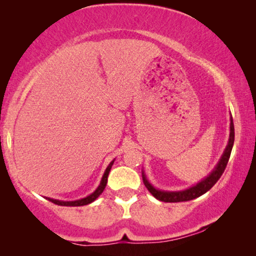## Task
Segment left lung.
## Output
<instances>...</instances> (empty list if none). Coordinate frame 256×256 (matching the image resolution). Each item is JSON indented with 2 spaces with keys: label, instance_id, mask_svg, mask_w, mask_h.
<instances>
[{
  "label": "left lung",
  "instance_id": "8db88e82",
  "mask_svg": "<svg viewBox=\"0 0 256 256\" xmlns=\"http://www.w3.org/2000/svg\"><path fill=\"white\" fill-rule=\"evenodd\" d=\"M233 143H234V124H233V118H230V138H228V143H227L225 152H224L222 158L216 164L214 169L211 174H208V177L204 178L202 182H199L198 184L194 185V186L186 188V190L183 191H162V190H157L152 186V184L149 183V180H146L144 171H142V178H143V183H144L146 188H148V191L152 194L154 197L156 199H158L160 202H188V200H192V199L200 197L202 194H204L208 192L210 188H211L213 185H214L220 177L224 171L226 169L227 163H228L230 152H232V148H233Z\"/></svg>",
  "mask_w": 256,
  "mask_h": 256
}]
</instances>
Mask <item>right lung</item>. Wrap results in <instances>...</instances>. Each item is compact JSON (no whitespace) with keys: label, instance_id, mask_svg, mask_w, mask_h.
<instances>
[{"label":"right lung","instance_id":"add662e5","mask_svg":"<svg viewBox=\"0 0 256 256\" xmlns=\"http://www.w3.org/2000/svg\"><path fill=\"white\" fill-rule=\"evenodd\" d=\"M114 160H112L110 163V166H107L106 171H104V176H102V180L100 182V185L98 186V188L96 191L93 192V194H90V196H87L86 198H82V199H78V200H73V202H64V200H58V199H52V198H48V200H50L54 202L56 205H60V206H84V205H88L90 202H93L96 199L99 197V196L102 194L104 188H106V184H107V178H108V174H110V171L112 169V166H113Z\"/></svg>","mask_w":256,"mask_h":256}]
</instances>
